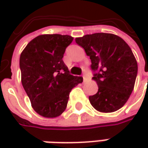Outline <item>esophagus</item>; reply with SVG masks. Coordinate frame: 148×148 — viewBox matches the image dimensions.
Returning a JSON list of instances; mask_svg holds the SVG:
<instances>
[{
  "label": "esophagus",
  "instance_id": "1",
  "mask_svg": "<svg viewBox=\"0 0 148 148\" xmlns=\"http://www.w3.org/2000/svg\"><path fill=\"white\" fill-rule=\"evenodd\" d=\"M82 77H83V81H84V82H86V81L87 80V77H88V76H87V73H86V71L83 73Z\"/></svg>",
  "mask_w": 148,
  "mask_h": 148
}]
</instances>
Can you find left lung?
<instances>
[{
  "instance_id": "8db88e82",
  "label": "left lung",
  "mask_w": 148,
  "mask_h": 148,
  "mask_svg": "<svg viewBox=\"0 0 148 148\" xmlns=\"http://www.w3.org/2000/svg\"><path fill=\"white\" fill-rule=\"evenodd\" d=\"M91 61L92 79L98 91L89 96L91 105L102 113L122 108L129 98L138 74V63L130 47L113 34L96 33L77 38Z\"/></svg>"
}]
</instances>
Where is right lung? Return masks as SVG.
<instances>
[{"instance_id": "add662e5", "label": "right lung", "mask_w": 148, "mask_h": 148, "mask_svg": "<svg viewBox=\"0 0 148 148\" xmlns=\"http://www.w3.org/2000/svg\"><path fill=\"white\" fill-rule=\"evenodd\" d=\"M73 38L42 34L27 44L20 54L21 82L33 109L45 118L61 115L71 89L83 82L69 73L62 58Z\"/></svg>"}]
</instances>
